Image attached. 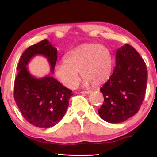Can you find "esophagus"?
Masks as SVG:
<instances>
[{
  "label": "esophagus",
  "mask_w": 157,
  "mask_h": 157,
  "mask_svg": "<svg viewBox=\"0 0 157 157\" xmlns=\"http://www.w3.org/2000/svg\"><path fill=\"white\" fill-rule=\"evenodd\" d=\"M80 93H81V94H89L90 93H91V91H81Z\"/></svg>",
  "instance_id": "1"
}]
</instances>
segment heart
<instances>
[{
	"label": "heart",
	"instance_id": "obj_1",
	"mask_svg": "<svg viewBox=\"0 0 157 157\" xmlns=\"http://www.w3.org/2000/svg\"><path fill=\"white\" fill-rule=\"evenodd\" d=\"M113 66L112 55L107 47L98 44H83L65 55L64 62L55 67V75L61 83L73 89L84 78L85 86H100L109 78Z\"/></svg>",
	"mask_w": 157,
	"mask_h": 157
}]
</instances>
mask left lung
Returning a JSON list of instances; mask_svg holds the SVG:
<instances>
[{
  "mask_svg": "<svg viewBox=\"0 0 157 157\" xmlns=\"http://www.w3.org/2000/svg\"><path fill=\"white\" fill-rule=\"evenodd\" d=\"M147 80V67L139 52L129 44L118 48L115 69L100 89L104 96L100 116L108 123H120L134 116L144 100Z\"/></svg>",
  "mask_w": 157,
  "mask_h": 157,
  "instance_id": "left-lung-1",
  "label": "left lung"
}]
</instances>
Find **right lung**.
<instances>
[{
  "label": "right lung",
  "mask_w": 157,
  "mask_h": 157,
  "mask_svg": "<svg viewBox=\"0 0 157 157\" xmlns=\"http://www.w3.org/2000/svg\"><path fill=\"white\" fill-rule=\"evenodd\" d=\"M36 55L47 58L50 72L54 73L57 50L48 40L44 39L28 48L17 66L14 97L26 121L36 127L48 128L55 125L63 118L73 94L52 76L36 78L29 72L27 66Z\"/></svg>",
  "instance_id": "1"
}]
</instances>
